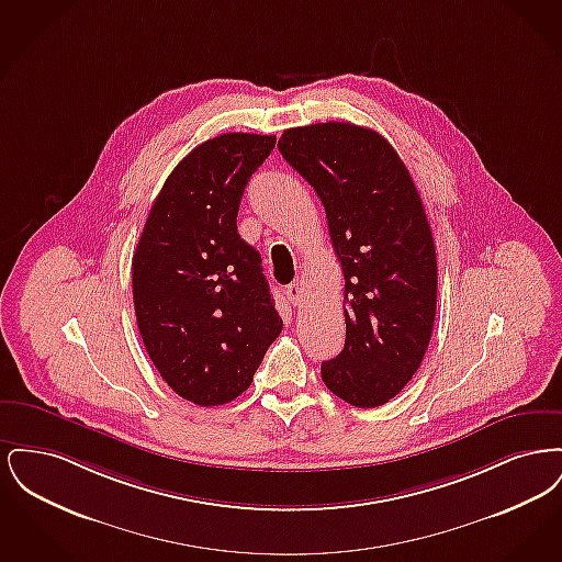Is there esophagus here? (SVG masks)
I'll use <instances>...</instances> for the list:
<instances>
[{"mask_svg":"<svg viewBox=\"0 0 562 562\" xmlns=\"http://www.w3.org/2000/svg\"><path fill=\"white\" fill-rule=\"evenodd\" d=\"M286 299L293 305H301V301H303V282L301 280H294L293 284L286 286Z\"/></svg>","mask_w":562,"mask_h":562,"instance_id":"esophagus-1","label":"esophagus"}]
</instances>
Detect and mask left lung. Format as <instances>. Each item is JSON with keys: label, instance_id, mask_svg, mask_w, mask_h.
I'll return each mask as SVG.
<instances>
[{"label": "left lung", "instance_id": "1", "mask_svg": "<svg viewBox=\"0 0 562 562\" xmlns=\"http://www.w3.org/2000/svg\"><path fill=\"white\" fill-rule=\"evenodd\" d=\"M278 149L318 193L346 278V346L322 362V381L351 406H381L417 373L434 328L438 268L424 202L371 128H289Z\"/></svg>", "mask_w": 562, "mask_h": 562}]
</instances>
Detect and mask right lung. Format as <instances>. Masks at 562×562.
Instances as JSON below:
<instances>
[{"label":"right lung","instance_id":"1","mask_svg":"<svg viewBox=\"0 0 562 562\" xmlns=\"http://www.w3.org/2000/svg\"><path fill=\"white\" fill-rule=\"evenodd\" d=\"M271 134L227 133L170 172L133 257L134 314L161 379L186 401L218 406L252 383L282 330L261 255L240 238L238 211Z\"/></svg>","mask_w":562,"mask_h":562}]
</instances>
